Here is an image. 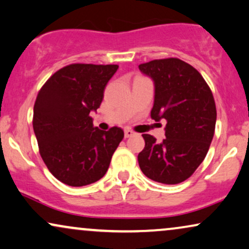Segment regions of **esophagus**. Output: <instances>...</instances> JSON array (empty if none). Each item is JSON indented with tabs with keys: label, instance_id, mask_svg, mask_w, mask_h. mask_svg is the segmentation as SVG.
<instances>
[{
	"label": "esophagus",
	"instance_id": "1",
	"mask_svg": "<svg viewBox=\"0 0 249 249\" xmlns=\"http://www.w3.org/2000/svg\"><path fill=\"white\" fill-rule=\"evenodd\" d=\"M132 135H134V132H132L131 130H125L124 131V137L125 138H130Z\"/></svg>",
	"mask_w": 249,
	"mask_h": 249
}]
</instances>
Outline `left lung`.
<instances>
[{"label": "left lung", "mask_w": 249, "mask_h": 249, "mask_svg": "<svg viewBox=\"0 0 249 249\" xmlns=\"http://www.w3.org/2000/svg\"><path fill=\"white\" fill-rule=\"evenodd\" d=\"M154 83L150 117L166 121L165 139L142 134L141 171L154 181L175 185L190 178L206 157L216 125V106L208 85L192 65L178 58L139 65Z\"/></svg>", "instance_id": "obj_1"}]
</instances>
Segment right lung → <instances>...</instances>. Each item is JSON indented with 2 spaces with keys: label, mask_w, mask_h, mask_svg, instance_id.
<instances>
[{
  "label": "right lung",
  "mask_w": 249,
  "mask_h": 249,
  "mask_svg": "<svg viewBox=\"0 0 249 249\" xmlns=\"http://www.w3.org/2000/svg\"><path fill=\"white\" fill-rule=\"evenodd\" d=\"M118 65L71 64L55 72L37 94L33 130L40 155L54 177L85 186L106 175L124 138L121 127L102 131L89 114L100 108Z\"/></svg>",
  "instance_id": "add662e5"
}]
</instances>
